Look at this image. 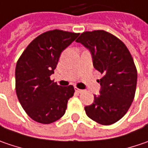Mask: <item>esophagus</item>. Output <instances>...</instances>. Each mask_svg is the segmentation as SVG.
Here are the masks:
<instances>
[{"instance_id": "esophagus-1", "label": "esophagus", "mask_w": 148, "mask_h": 148, "mask_svg": "<svg viewBox=\"0 0 148 148\" xmlns=\"http://www.w3.org/2000/svg\"><path fill=\"white\" fill-rule=\"evenodd\" d=\"M75 91H76V92H77V93H82L84 91L83 90H81V89H78V88H75Z\"/></svg>"}]
</instances>
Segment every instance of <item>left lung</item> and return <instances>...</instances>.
I'll list each match as a JSON object with an SVG mask.
<instances>
[{
  "mask_svg": "<svg viewBox=\"0 0 148 148\" xmlns=\"http://www.w3.org/2000/svg\"><path fill=\"white\" fill-rule=\"evenodd\" d=\"M76 41L90 51L94 68L102 74L97 80L100 94L85 107L86 113L99 124H113L127 113L135 97L137 71L133 58L121 40L105 31L86 32Z\"/></svg>",
  "mask_w": 148,
  "mask_h": 148,
  "instance_id": "left-lung-1",
  "label": "left lung"
}]
</instances>
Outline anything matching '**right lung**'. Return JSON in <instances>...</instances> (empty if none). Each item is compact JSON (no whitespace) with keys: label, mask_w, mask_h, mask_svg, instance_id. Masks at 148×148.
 Returning a JSON list of instances; mask_svg holds the SVG:
<instances>
[{"label":"right lung","mask_w":148,"mask_h":148,"mask_svg":"<svg viewBox=\"0 0 148 148\" xmlns=\"http://www.w3.org/2000/svg\"><path fill=\"white\" fill-rule=\"evenodd\" d=\"M78 36L61 30L44 32L27 46L18 59L16 92L21 107L34 121L50 124L65 114L74 87L58 86L50 77L62 51Z\"/></svg>","instance_id":"1"}]
</instances>
